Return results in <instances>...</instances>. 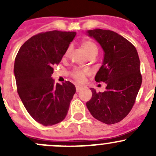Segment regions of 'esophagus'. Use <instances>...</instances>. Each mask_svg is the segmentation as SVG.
<instances>
[{
    "instance_id": "esophagus-1",
    "label": "esophagus",
    "mask_w": 156,
    "mask_h": 156,
    "mask_svg": "<svg viewBox=\"0 0 156 156\" xmlns=\"http://www.w3.org/2000/svg\"><path fill=\"white\" fill-rule=\"evenodd\" d=\"M75 87H76L77 92H79V91L82 89V86H80V85H76L75 86Z\"/></svg>"
}]
</instances>
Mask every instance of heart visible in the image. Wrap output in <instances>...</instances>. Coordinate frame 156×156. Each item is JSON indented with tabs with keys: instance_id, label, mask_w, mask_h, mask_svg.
<instances>
[{
	"instance_id": "heart-1",
	"label": "heart",
	"mask_w": 156,
	"mask_h": 156,
	"mask_svg": "<svg viewBox=\"0 0 156 156\" xmlns=\"http://www.w3.org/2000/svg\"><path fill=\"white\" fill-rule=\"evenodd\" d=\"M81 45L89 56H96L98 53V47L96 44L95 42L93 41L92 40L85 39V40L81 41ZM69 53H70V48L67 49L65 53V56H68ZM87 71L81 69H74L71 72V75H72V78L78 82H81V81H84V78L87 76Z\"/></svg>"
}]
</instances>
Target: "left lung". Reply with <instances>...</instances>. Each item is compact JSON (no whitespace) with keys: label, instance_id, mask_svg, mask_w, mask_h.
Here are the masks:
<instances>
[{"label":"left lung","instance_id":"8db88e82","mask_svg":"<svg viewBox=\"0 0 156 156\" xmlns=\"http://www.w3.org/2000/svg\"><path fill=\"white\" fill-rule=\"evenodd\" d=\"M104 50L97 82L106 83L104 92L91 88L92 97L86 105L93 117L106 125L121 122L130 112L142 84L140 62L135 47L126 38L110 30L87 31Z\"/></svg>","mask_w":156,"mask_h":156}]
</instances>
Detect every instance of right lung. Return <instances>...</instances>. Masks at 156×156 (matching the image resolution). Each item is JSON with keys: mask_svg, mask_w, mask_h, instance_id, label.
<instances>
[{"mask_svg": "<svg viewBox=\"0 0 156 156\" xmlns=\"http://www.w3.org/2000/svg\"><path fill=\"white\" fill-rule=\"evenodd\" d=\"M75 31H50L34 35L19 50L14 63L17 92L37 122L53 125L66 116L75 87L70 81L55 84L53 66L59 64Z\"/></svg>", "mask_w": 156, "mask_h": 156, "instance_id": "1", "label": "right lung"}]
</instances>
